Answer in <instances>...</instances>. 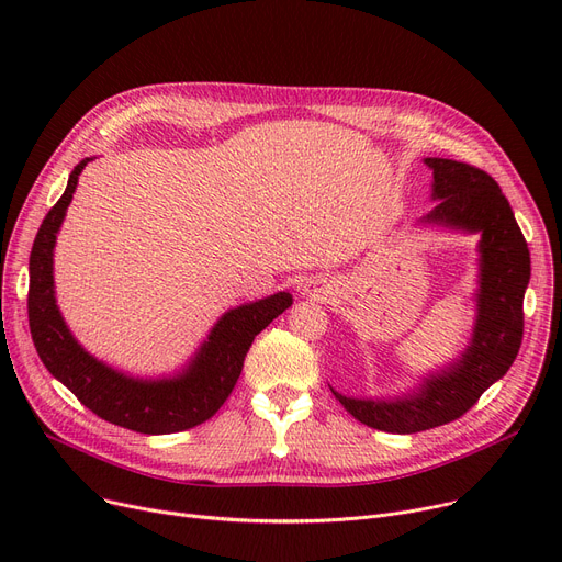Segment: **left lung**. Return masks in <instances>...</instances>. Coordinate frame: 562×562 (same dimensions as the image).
Listing matches in <instances>:
<instances>
[{"mask_svg": "<svg viewBox=\"0 0 562 562\" xmlns=\"http://www.w3.org/2000/svg\"><path fill=\"white\" fill-rule=\"evenodd\" d=\"M435 206L419 221L481 234L476 321L458 360L422 378L419 387L392 398H335L369 428L409 435L460 419L513 367L524 335V293L530 255L510 202L492 177L469 164L426 157Z\"/></svg>", "mask_w": 562, "mask_h": 562, "instance_id": "obj_1", "label": "left lung"}]
</instances>
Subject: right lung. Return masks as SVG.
I'll use <instances>...</instances> for the list:
<instances>
[{"label": "right lung", "mask_w": 562, "mask_h": 562, "mask_svg": "<svg viewBox=\"0 0 562 562\" xmlns=\"http://www.w3.org/2000/svg\"><path fill=\"white\" fill-rule=\"evenodd\" d=\"M91 157L70 172L68 187L45 216L29 257V328L47 371L98 417L143 435L189 430L212 419L241 375L252 339L293 299L278 291L255 303L227 310L182 371L166 378H134L93 358L70 333L54 296V246L79 175Z\"/></svg>", "instance_id": "obj_1"}]
</instances>
